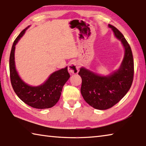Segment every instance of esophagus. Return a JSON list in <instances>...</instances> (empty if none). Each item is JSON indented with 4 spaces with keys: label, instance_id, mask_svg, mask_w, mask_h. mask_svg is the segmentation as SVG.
<instances>
[{
    "label": "esophagus",
    "instance_id": "34e87169",
    "mask_svg": "<svg viewBox=\"0 0 146 146\" xmlns=\"http://www.w3.org/2000/svg\"><path fill=\"white\" fill-rule=\"evenodd\" d=\"M79 70L78 64L76 61H72L71 62L69 66H68V71L70 73L76 74L78 73Z\"/></svg>",
    "mask_w": 146,
    "mask_h": 146
}]
</instances>
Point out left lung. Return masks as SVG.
I'll use <instances>...</instances> for the list:
<instances>
[{"mask_svg": "<svg viewBox=\"0 0 146 146\" xmlns=\"http://www.w3.org/2000/svg\"><path fill=\"white\" fill-rule=\"evenodd\" d=\"M115 35L125 48L123 60L119 69L108 76H101L81 68L78 75L82 78L81 94L84 100L97 110L113 107L126 95L132 86L134 64L132 50L123 35L114 26L109 25Z\"/></svg>", "mask_w": 146, "mask_h": 146, "instance_id": "1", "label": "left lung"}]
</instances>
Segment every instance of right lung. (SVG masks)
Returning <instances> with one entry per match:
<instances>
[{
  "instance_id": "right-lung-1",
  "label": "right lung",
  "mask_w": 146,
  "mask_h": 146,
  "mask_svg": "<svg viewBox=\"0 0 146 146\" xmlns=\"http://www.w3.org/2000/svg\"><path fill=\"white\" fill-rule=\"evenodd\" d=\"M27 28L23 30L14 41L9 58L10 78L12 87L18 98L25 104L36 109H46L53 107L59 100L62 87L70 78L68 67L51 74L47 80L41 85L31 87L20 78L15 68V45L24 35Z\"/></svg>"
}]
</instances>
